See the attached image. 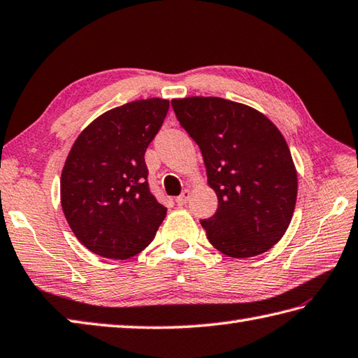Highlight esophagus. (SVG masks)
<instances>
[{"label":"esophagus","instance_id":"34e87169","mask_svg":"<svg viewBox=\"0 0 358 358\" xmlns=\"http://www.w3.org/2000/svg\"><path fill=\"white\" fill-rule=\"evenodd\" d=\"M189 199H191V191H189V189H185V191L181 192L177 199H175V201L178 203V206H185L189 201Z\"/></svg>","mask_w":358,"mask_h":358}]
</instances>
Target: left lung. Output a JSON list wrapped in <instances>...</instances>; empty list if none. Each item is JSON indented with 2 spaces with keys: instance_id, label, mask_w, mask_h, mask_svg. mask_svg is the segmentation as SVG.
Wrapping results in <instances>:
<instances>
[{
  "instance_id": "obj_1",
  "label": "left lung",
  "mask_w": 358,
  "mask_h": 358,
  "mask_svg": "<svg viewBox=\"0 0 358 358\" xmlns=\"http://www.w3.org/2000/svg\"><path fill=\"white\" fill-rule=\"evenodd\" d=\"M172 108L200 147L219 200L215 214L200 220L208 241L229 257L265 253L289 228L298 192L281 131L257 110L222 97L173 99Z\"/></svg>"
}]
</instances>
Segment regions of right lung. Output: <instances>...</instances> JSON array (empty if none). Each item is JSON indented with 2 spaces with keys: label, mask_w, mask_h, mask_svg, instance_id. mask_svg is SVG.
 I'll return each instance as SVG.
<instances>
[{
  "label": "right lung",
  "mask_w": 358,
  "mask_h": 358,
  "mask_svg": "<svg viewBox=\"0 0 358 358\" xmlns=\"http://www.w3.org/2000/svg\"><path fill=\"white\" fill-rule=\"evenodd\" d=\"M169 101L129 102L94 119L73 144L60 178L63 214L94 255L127 259L155 237L167 208L150 192L144 153Z\"/></svg>",
  "instance_id": "1"
}]
</instances>
